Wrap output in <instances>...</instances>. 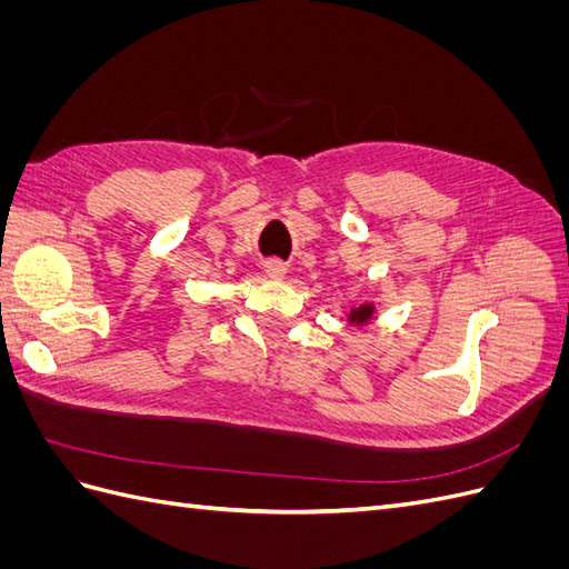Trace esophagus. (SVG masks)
<instances>
[{
  "label": "esophagus",
  "instance_id": "34e87169",
  "mask_svg": "<svg viewBox=\"0 0 569 569\" xmlns=\"http://www.w3.org/2000/svg\"><path fill=\"white\" fill-rule=\"evenodd\" d=\"M284 263H280V261H270L268 266H266V272L270 274V278H282L284 274Z\"/></svg>",
  "mask_w": 569,
  "mask_h": 569
}]
</instances>
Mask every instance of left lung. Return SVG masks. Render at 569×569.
I'll return each instance as SVG.
<instances>
[{
  "instance_id": "8db88e82",
  "label": "left lung",
  "mask_w": 569,
  "mask_h": 569,
  "mask_svg": "<svg viewBox=\"0 0 569 569\" xmlns=\"http://www.w3.org/2000/svg\"><path fill=\"white\" fill-rule=\"evenodd\" d=\"M372 311H375V308H372L370 303H363V306L353 308L351 316H349V320H351V322H356V325H363V322H368V320L372 318Z\"/></svg>"
}]
</instances>
